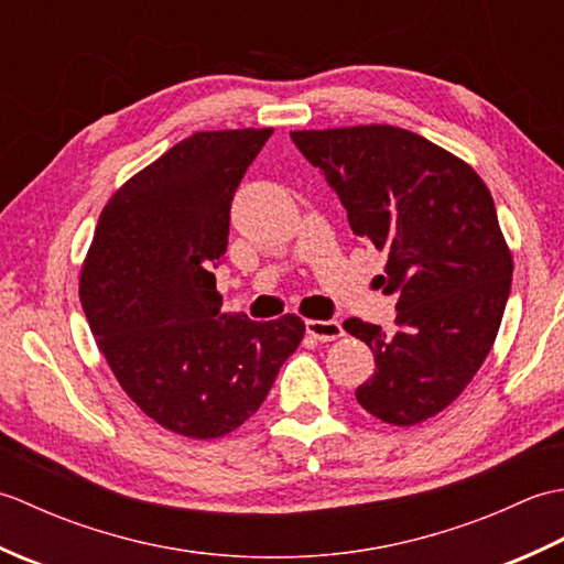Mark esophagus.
Segmentation results:
<instances>
[{
  "label": "esophagus",
  "instance_id": "obj_1",
  "mask_svg": "<svg viewBox=\"0 0 564 564\" xmlns=\"http://www.w3.org/2000/svg\"><path fill=\"white\" fill-rule=\"evenodd\" d=\"M305 332L317 341H334L344 334V329H341L337 319H307Z\"/></svg>",
  "mask_w": 564,
  "mask_h": 564
}]
</instances>
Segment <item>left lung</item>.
Here are the masks:
<instances>
[{"mask_svg":"<svg viewBox=\"0 0 564 564\" xmlns=\"http://www.w3.org/2000/svg\"><path fill=\"white\" fill-rule=\"evenodd\" d=\"M325 174L354 235L388 254L382 293L398 297V332L346 319L376 373L358 386L366 412L412 426L458 398L492 349L513 263L495 200L473 166L392 126L291 133Z\"/></svg>","mask_w":564,"mask_h":564,"instance_id":"1","label":"left lung"}]
</instances>
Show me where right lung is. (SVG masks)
Segmentation results:
<instances>
[{
  "label": "right lung",
  "instance_id": "1",
  "mask_svg": "<svg viewBox=\"0 0 564 564\" xmlns=\"http://www.w3.org/2000/svg\"><path fill=\"white\" fill-rule=\"evenodd\" d=\"M271 128L194 133L104 208L79 297L94 339L142 412L188 438L230 434L254 414L305 322L223 313L232 196Z\"/></svg>",
  "mask_w": 564,
  "mask_h": 564
}]
</instances>
